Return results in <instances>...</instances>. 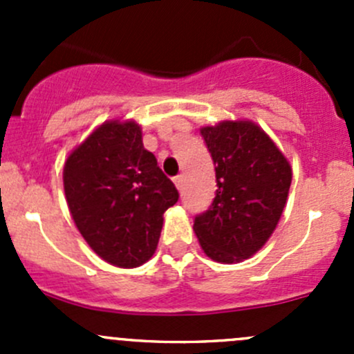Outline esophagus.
<instances>
[{
    "mask_svg": "<svg viewBox=\"0 0 354 354\" xmlns=\"http://www.w3.org/2000/svg\"><path fill=\"white\" fill-rule=\"evenodd\" d=\"M173 181H174V185H176L178 190H181V187H183V176H181V174H178V176L173 178Z\"/></svg>",
    "mask_w": 354,
    "mask_h": 354,
    "instance_id": "1",
    "label": "esophagus"
}]
</instances>
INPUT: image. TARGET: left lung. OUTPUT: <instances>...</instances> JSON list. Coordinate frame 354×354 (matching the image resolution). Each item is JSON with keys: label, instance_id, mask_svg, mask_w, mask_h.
Returning a JSON list of instances; mask_svg holds the SVG:
<instances>
[{"label": "left lung", "instance_id": "1", "mask_svg": "<svg viewBox=\"0 0 354 354\" xmlns=\"http://www.w3.org/2000/svg\"><path fill=\"white\" fill-rule=\"evenodd\" d=\"M216 166V197L194 230L216 262L234 263L259 252L276 230L291 187V166L252 121H223L200 130Z\"/></svg>", "mask_w": 354, "mask_h": 354}]
</instances>
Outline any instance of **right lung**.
<instances>
[{
    "mask_svg": "<svg viewBox=\"0 0 354 354\" xmlns=\"http://www.w3.org/2000/svg\"><path fill=\"white\" fill-rule=\"evenodd\" d=\"M71 217L88 246L113 266L138 267L154 255L162 214L178 202L173 181L142 144L133 121H108L65 162Z\"/></svg>",
    "mask_w": 354,
    "mask_h": 354,
    "instance_id": "obj_1",
    "label": "right lung"
}]
</instances>
